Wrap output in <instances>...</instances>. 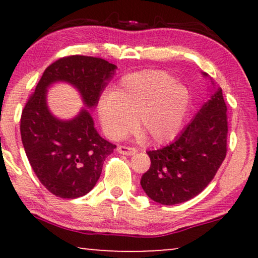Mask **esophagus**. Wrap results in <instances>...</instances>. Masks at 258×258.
Segmentation results:
<instances>
[{
  "label": "esophagus",
  "mask_w": 258,
  "mask_h": 258,
  "mask_svg": "<svg viewBox=\"0 0 258 258\" xmlns=\"http://www.w3.org/2000/svg\"><path fill=\"white\" fill-rule=\"evenodd\" d=\"M117 151L119 154L128 155V156H130V155H135L137 150L135 149V148H130V147H125V146H118Z\"/></svg>",
  "instance_id": "obj_1"
}]
</instances>
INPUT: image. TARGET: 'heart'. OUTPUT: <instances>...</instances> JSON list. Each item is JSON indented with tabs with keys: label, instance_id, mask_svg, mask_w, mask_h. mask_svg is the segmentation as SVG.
<instances>
[{
	"label": "heart",
	"instance_id": "b5f03b06",
	"mask_svg": "<svg viewBox=\"0 0 258 258\" xmlns=\"http://www.w3.org/2000/svg\"><path fill=\"white\" fill-rule=\"evenodd\" d=\"M190 109L188 88L170 74L142 70L123 76L111 95L98 102L104 133L121 140L136 125L151 142L162 144L181 133Z\"/></svg>",
	"mask_w": 258,
	"mask_h": 258
}]
</instances>
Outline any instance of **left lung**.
<instances>
[{"label":"left lung","mask_w":258,"mask_h":258,"mask_svg":"<svg viewBox=\"0 0 258 258\" xmlns=\"http://www.w3.org/2000/svg\"><path fill=\"white\" fill-rule=\"evenodd\" d=\"M203 76L209 77L206 73ZM213 95L174 142L147 151L151 164L141 178L148 197L163 206L183 203L199 195L216 175L227 155V105L210 79Z\"/></svg>","instance_id":"8db88e82"}]
</instances>
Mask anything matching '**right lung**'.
I'll use <instances>...</instances> for the list:
<instances>
[{
	"mask_svg": "<svg viewBox=\"0 0 258 258\" xmlns=\"http://www.w3.org/2000/svg\"><path fill=\"white\" fill-rule=\"evenodd\" d=\"M116 68L91 56L62 57L44 70L28 100L20 125L24 151L37 178L52 195L77 199L89 192L105 158L116 148L98 135L86 109L96 107ZM56 82L75 86L87 107L72 120H59L48 110L46 90Z\"/></svg>",
	"mask_w": 258,
	"mask_h": 258,
	"instance_id": "right-lung-1",
	"label": "right lung"
}]
</instances>
